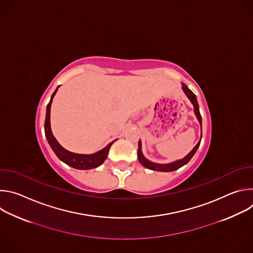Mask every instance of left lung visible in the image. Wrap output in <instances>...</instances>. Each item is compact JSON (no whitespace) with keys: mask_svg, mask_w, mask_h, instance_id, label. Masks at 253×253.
<instances>
[{"mask_svg":"<svg viewBox=\"0 0 253 253\" xmlns=\"http://www.w3.org/2000/svg\"><path fill=\"white\" fill-rule=\"evenodd\" d=\"M182 89L185 93V95L188 97V99L190 100V102L192 103L193 107H194V113L201 125L202 123V120H201V115H200V112H199V105H198V102H197V99H196V96L195 94L190 90L188 89V87L182 83ZM201 138H202V129H201ZM201 138L199 140V142L196 144V146L182 159L180 160H177V161H174V162H171V163H168V164H158V163H154V162H151L149 160H147L145 157H144V155L142 154V149H141V141L139 140V143H138V152H137V155H138V160L139 162L144 166L146 167L148 169H151V170H154V171H162V172H170V171H174V170H177L178 168L182 167L183 165L187 164L189 162V160L193 157V155L196 153L199 145H200V141H201Z\"/></svg>","mask_w":253,"mask_h":253,"instance_id":"1","label":"left lung"}]
</instances>
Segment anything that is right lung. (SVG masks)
I'll list each match as a JSON object with an SVG mask.
<instances>
[{"label": "right lung", "instance_id": "obj_1", "mask_svg": "<svg viewBox=\"0 0 253 253\" xmlns=\"http://www.w3.org/2000/svg\"><path fill=\"white\" fill-rule=\"evenodd\" d=\"M58 88H59V86H58ZM58 88L51 96V100H50L49 104L47 105L44 128H45V135L48 140L49 145L51 146L52 150L57 155V157L61 161H63L64 163H66L67 165H69L71 167L76 168V169H81V170H87V169H92V168H96V167L100 166L106 160V158L108 156V152H109V149L114 141L108 144L105 148H103L102 150H100L96 153L77 154V153L70 152V151L66 150L65 148H63L59 144V142L56 140V138L54 137L52 130H51V124H50V112H51L52 101H53V98H54Z\"/></svg>", "mask_w": 253, "mask_h": 253}]
</instances>
